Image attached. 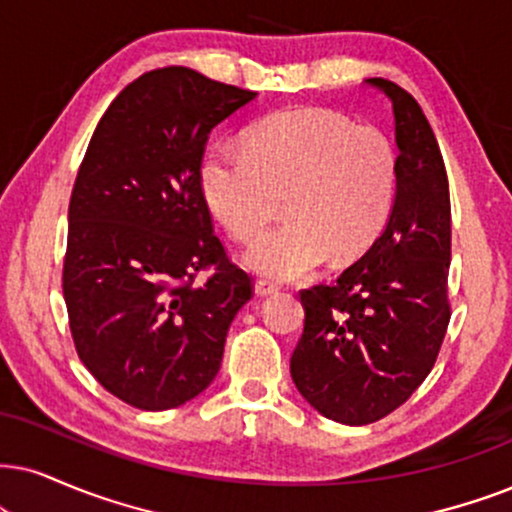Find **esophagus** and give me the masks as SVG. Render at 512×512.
Listing matches in <instances>:
<instances>
[{
    "instance_id": "34e87169",
    "label": "esophagus",
    "mask_w": 512,
    "mask_h": 512,
    "mask_svg": "<svg viewBox=\"0 0 512 512\" xmlns=\"http://www.w3.org/2000/svg\"><path fill=\"white\" fill-rule=\"evenodd\" d=\"M276 290H278V288L274 286V283H269V281H257V283H255V295H257V297L274 295Z\"/></svg>"
}]
</instances>
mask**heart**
I'll return each instance as SVG.
<instances>
[{
    "label": "heart",
    "mask_w": 512,
    "mask_h": 512,
    "mask_svg": "<svg viewBox=\"0 0 512 512\" xmlns=\"http://www.w3.org/2000/svg\"><path fill=\"white\" fill-rule=\"evenodd\" d=\"M397 153L373 127L323 108H293L252 127L245 148L215 146L200 163V191L217 222L252 238L281 198L288 219L245 250V267L293 281L328 257L366 252L392 210Z\"/></svg>",
    "instance_id": "obj_1"
}]
</instances>
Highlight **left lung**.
Returning a JSON list of instances; mask_svg holds the SVG:
<instances>
[{"mask_svg":"<svg viewBox=\"0 0 512 512\" xmlns=\"http://www.w3.org/2000/svg\"><path fill=\"white\" fill-rule=\"evenodd\" d=\"M392 103L397 191L383 234L333 286L302 290L304 331L290 357L297 392L321 416L368 425L428 378L449 326V179L418 101L383 77Z\"/></svg>","mask_w":512,"mask_h":512,"instance_id":"1","label":"left lung"}]
</instances>
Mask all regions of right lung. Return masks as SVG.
Returning a JSON list of instances; mask_svg holds the SVG:
<instances>
[{"label": "right lung", "instance_id": "1", "mask_svg": "<svg viewBox=\"0 0 512 512\" xmlns=\"http://www.w3.org/2000/svg\"><path fill=\"white\" fill-rule=\"evenodd\" d=\"M255 96L184 66L151 70L115 96L77 172L63 264L70 333L87 371L141 411L177 409L215 380L252 297L212 231L200 160L212 129Z\"/></svg>", "mask_w": 512, "mask_h": 512}]
</instances>
